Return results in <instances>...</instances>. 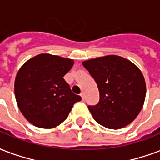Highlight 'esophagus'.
Masks as SVG:
<instances>
[{
	"instance_id": "1",
	"label": "esophagus",
	"mask_w": 160,
	"mask_h": 160,
	"mask_svg": "<svg viewBox=\"0 0 160 160\" xmlns=\"http://www.w3.org/2000/svg\"><path fill=\"white\" fill-rule=\"evenodd\" d=\"M80 96H81V98H82V100H84V99H85V95H84V93H83V92H82V93L80 94Z\"/></svg>"
}]
</instances>
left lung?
<instances>
[{
	"label": "left lung",
	"instance_id": "left-lung-1",
	"mask_svg": "<svg viewBox=\"0 0 160 160\" xmlns=\"http://www.w3.org/2000/svg\"><path fill=\"white\" fill-rule=\"evenodd\" d=\"M98 84L99 102L89 105L99 124L109 129L123 128L137 118L146 93L140 69L124 57L109 55L82 62Z\"/></svg>",
	"mask_w": 160,
	"mask_h": 160
}]
</instances>
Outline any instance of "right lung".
I'll list each match as a JSON object with an SVG mask.
<instances>
[{"instance_id": "obj_1", "label": "right lung", "mask_w": 160, "mask_h": 160, "mask_svg": "<svg viewBox=\"0 0 160 160\" xmlns=\"http://www.w3.org/2000/svg\"><path fill=\"white\" fill-rule=\"evenodd\" d=\"M73 64L72 59L40 54L21 67L15 77V99L29 123L40 128H54L82 99L63 78Z\"/></svg>"}]
</instances>
